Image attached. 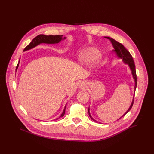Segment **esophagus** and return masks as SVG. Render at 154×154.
<instances>
[{"label":"esophagus","instance_id":"esophagus-1","mask_svg":"<svg viewBox=\"0 0 154 154\" xmlns=\"http://www.w3.org/2000/svg\"><path fill=\"white\" fill-rule=\"evenodd\" d=\"M86 83L84 82H82L79 83V87L82 89H85L86 88Z\"/></svg>","mask_w":154,"mask_h":154}]
</instances>
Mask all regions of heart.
Listing matches in <instances>:
<instances>
[{"label": "heart", "instance_id": "b5f03b06", "mask_svg": "<svg viewBox=\"0 0 154 154\" xmlns=\"http://www.w3.org/2000/svg\"><path fill=\"white\" fill-rule=\"evenodd\" d=\"M99 54V51L93 48L83 49L80 54V60L85 63H89L96 58Z\"/></svg>", "mask_w": 154, "mask_h": 154}]
</instances>
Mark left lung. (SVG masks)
<instances>
[{
    "mask_svg": "<svg viewBox=\"0 0 154 154\" xmlns=\"http://www.w3.org/2000/svg\"><path fill=\"white\" fill-rule=\"evenodd\" d=\"M107 39H108L109 41H110L112 45L114 48L115 50H113L115 52H116V53L117 54L118 56L119 57V58H122L124 62H125V63H127L129 66L130 68V69L131 71V72H132V74H133V77L135 79V89L136 90V88H137V73H136V69H135V63H134V59H133V57L132 56H131V55L130 54V53L125 48V47L122 45L121 43L118 42L117 41L115 40L113 38H111L109 37H105ZM134 99L133 100V102L132 103H131V105H130V108H128V109L127 110V112L121 117L122 118L124 116H125L130 110L131 109V108H132V106L134 105ZM90 109L88 108V113H89V115H90V117L91 118V119H93L94 121L95 122H97L96 120H94L92 117L90 115ZM119 118V119H120Z\"/></svg>",
    "mask_w": 154,
    "mask_h": 154,
    "instance_id": "8db88e82",
    "label": "left lung"
}]
</instances>
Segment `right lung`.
Segmentation results:
<instances>
[{
    "mask_svg": "<svg viewBox=\"0 0 154 154\" xmlns=\"http://www.w3.org/2000/svg\"><path fill=\"white\" fill-rule=\"evenodd\" d=\"M62 36H63V35H39L36 36L35 38H34V39L31 41V42L29 44V45L26 48H25L24 51H26L29 50V49H30L35 47L36 46L38 45L39 44L42 43V42H44V43H48V44L58 43V42H60L62 39V38H63ZM64 39H65V37L64 38ZM18 66H19V63L17 65L16 70L17 69ZM65 108H66V106L64 107L63 112L61 114L60 117H63L64 116V115L65 113ZM58 119H56L55 120H57Z\"/></svg>",
    "mask_w": 154,
    "mask_h": 154,
    "instance_id": "right-lung-1",
    "label": "right lung"
}]
</instances>
